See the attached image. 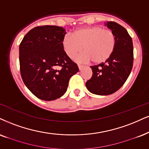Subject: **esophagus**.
I'll list each match as a JSON object with an SVG mask.
<instances>
[{
	"label": "esophagus",
	"instance_id": "34e87169",
	"mask_svg": "<svg viewBox=\"0 0 149 149\" xmlns=\"http://www.w3.org/2000/svg\"><path fill=\"white\" fill-rule=\"evenodd\" d=\"M78 67H79V69L81 70H82V68H83L84 66L83 65H80V64H78Z\"/></svg>",
	"mask_w": 149,
	"mask_h": 149
}]
</instances>
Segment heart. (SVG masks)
Here are the masks:
<instances>
[{
    "label": "heart",
    "instance_id": "b5f03b06",
    "mask_svg": "<svg viewBox=\"0 0 149 149\" xmlns=\"http://www.w3.org/2000/svg\"><path fill=\"white\" fill-rule=\"evenodd\" d=\"M64 52L73 58L84 49L85 52L77 60L79 62L92 60L100 64L107 61L113 54L116 47V37L111 30L100 26H92L79 29L72 34H68L62 41Z\"/></svg>",
    "mask_w": 149,
    "mask_h": 149
}]
</instances>
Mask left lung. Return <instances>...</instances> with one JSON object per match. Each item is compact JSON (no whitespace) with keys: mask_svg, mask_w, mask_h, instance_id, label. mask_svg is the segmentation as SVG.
<instances>
[{"mask_svg":"<svg viewBox=\"0 0 149 149\" xmlns=\"http://www.w3.org/2000/svg\"><path fill=\"white\" fill-rule=\"evenodd\" d=\"M116 37V47L106 61L91 66L93 76L87 81V89L98 95H108L118 91L125 83L133 64V41L127 30L115 22L105 24Z\"/></svg>","mask_w":149,"mask_h":149,"instance_id":"left-lung-1","label":"left lung"}]
</instances>
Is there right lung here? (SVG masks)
<instances>
[{
  "instance_id": "obj_1",
  "label": "right lung",
  "mask_w": 149,
  "mask_h": 149,
  "mask_svg": "<svg viewBox=\"0 0 149 149\" xmlns=\"http://www.w3.org/2000/svg\"><path fill=\"white\" fill-rule=\"evenodd\" d=\"M65 34L62 27L38 26L27 33L19 45L22 79L40 100L52 101L63 96L70 79L79 72L63 49Z\"/></svg>"
}]
</instances>
